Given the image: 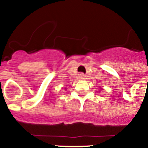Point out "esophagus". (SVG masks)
<instances>
[{"label":"esophagus","mask_w":148,"mask_h":148,"mask_svg":"<svg viewBox=\"0 0 148 148\" xmlns=\"http://www.w3.org/2000/svg\"><path fill=\"white\" fill-rule=\"evenodd\" d=\"M80 76L81 78H84L85 77V75H84V73H80Z\"/></svg>","instance_id":"esophagus-1"}]
</instances>
